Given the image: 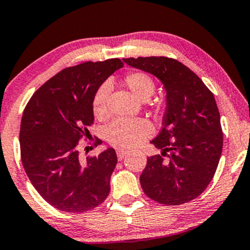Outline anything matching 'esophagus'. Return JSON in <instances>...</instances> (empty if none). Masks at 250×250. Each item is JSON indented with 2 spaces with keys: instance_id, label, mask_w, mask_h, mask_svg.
<instances>
[{
  "instance_id": "1",
  "label": "esophagus",
  "mask_w": 250,
  "mask_h": 250,
  "mask_svg": "<svg viewBox=\"0 0 250 250\" xmlns=\"http://www.w3.org/2000/svg\"><path fill=\"white\" fill-rule=\"evenodd\" d=\"M116 154H118V159H119V160H122V159H125V158L128 156L129 151H125V150H118V151H116Z\"/></svg>"
}]
</instances>
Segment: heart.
Masks as SVG:
<instances>
[{"mask_svg": "<svg viewBox=\"0 0 250 250\" xmlns=\"http://www.w3.org/2000/svg\"><path fill=\"white\" fill-rule=\"evenodd\" d=\"M123 84L131 93L142 100H146L154 92V82L147 74L142 71L130 72L123 78ZM110 93L108 83H104L97 88L92 100V110L97 119H104L108 113L107 99ZM152 132V127L144 119L120 118L107 127L106 135L109 143L121 147H132L140 144Z\"/></svg>", "mask_w": 250, "mask_h": 250, "instance_id": "heart-1", "label": "heart"}]
</instances>
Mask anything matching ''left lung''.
Instances as JSON below:
<instances>
[{
    "instance_id": "8db88e82",
    "label": "left lung",
    "mask_w": 250,
    "mask_h": 250,
    "mask_svg": "<svg viewBox=\"0 0 250 250\" xmlns=\"http://www.w3.org/2000/svg\"><path fill=\"white\" fill-rule=\"evenodd\" d=\"M123 61L157 77L166 92L163 129L151 141L162 154L147 158L140 176L142 189L160 204L194 200L212 180L223 151L220 114L212 92L174 59L151 56Z\"/></svg>"
}]
</instances>
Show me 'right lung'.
<instances>
[{"mask_svg": "<svg viewBox=\"0 0 250 250\" xmlns=\"http://www.w3.org/2000/svg\"><path fill=\"white\" fill-rule=\"evenodd\" d=\"M123 67L119 59L65 68L38 88L21 123L24 169L41 197L58 210L85 212L106 200L118 157L113 147L80 159L78 142L94 121L97 88ZM102 143L98 140L96 145Z\"/></svg>", "mask_w": 250, "mask_h": 250, "instance_id": "right-lung-1", "label": "right lung"}]
</instances>
